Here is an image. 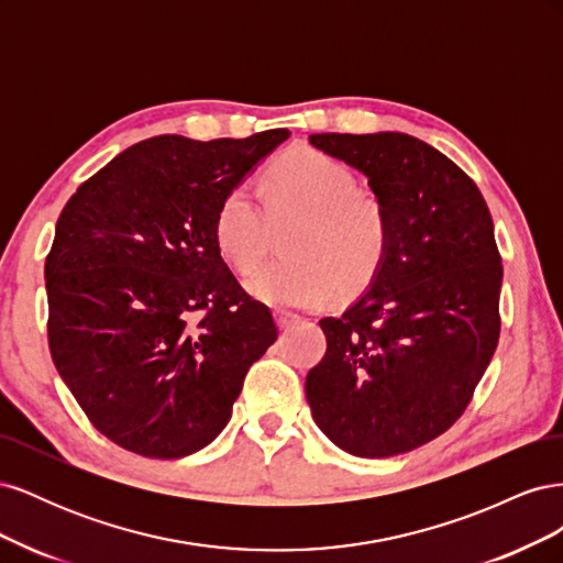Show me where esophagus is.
<instances>
[{
	"label": "esophagus",
	"mask_w": 563,
	"mask_h": 563,
	"mask_svg": "<svg viewBox=\"0 0 563 563\" xmlns=\"http://www.w3.org/2000/svg\"><path fill=\"white\" fill-rule=\"evenodd\" d=\"M275 319H277V327H279V329H288V327H294L296 321H300L298 314L286 312V310H277V312H275Z\"/></svg>",
	"instance_id": "1"
}]
</instances>
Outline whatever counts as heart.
I'll use <instances>...</instances> for the list:
<instances>
[{
	"instance_id": "b5f03b06",
	"label": "heart",
	"mask_w": 563,
	"mask_h": 563,
	"mask_svg": "<svg viewBox=\"0 0 563 563\" xmlns=\"http://www.w3.org/2000/svg\"><path fill=\"white\" fill-rule=\"evenodd\" d=\"M265 207L272 223L294 220L284 240L288 258L249 279V291L279 308H314L364 288L385 261L391 218L380 195L354 187L352 168L317 147H296L269 168ZM216 249L234 272L249 275L267 249V220L246 185L220 199Z\"/></svg>"
}]
</instances>
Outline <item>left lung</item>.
I'll use <instances>...</instances> for the list:
<instances>
[{"label": "left lung", "mask_w": 563, "mask_h": 563, "mask_svg": "<svg viewBox=\"0 0 563 563\" xmlns=\"http://www.w3.org/2000/svg\"><path fill=\"white\" fill-rule=\"evenodd\" d=\"M368 178L391 218L371 286L323 317L327 354L305 378L319 430L360 457L408 453L463 416L500 338L503 261L479 187L413 135L312 133Z\"/></svg>", "instance_id": "left-lung-1"}]
</instances>
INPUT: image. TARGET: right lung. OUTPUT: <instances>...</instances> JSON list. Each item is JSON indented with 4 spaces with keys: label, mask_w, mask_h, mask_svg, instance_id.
Instances as JSON below:
<instances>
[{
    "label": "right lung",
    "mask_w": 563,
    "mask_h": 563,
    "mask_svg": "<svg viewBox=\"0 0 563 563\" xmlns=\"http://www.w3.org/2000/svg\"><path fill=\"white\" fill-rule=\"evenodd\" d=\"M155 135L77 187L46 255L48 350L93 428L145 457L190 455L223 432L269 308L220 258V199L288 139Z\"/></svg>",
    "instance_id": "1"
}]
</instances>
